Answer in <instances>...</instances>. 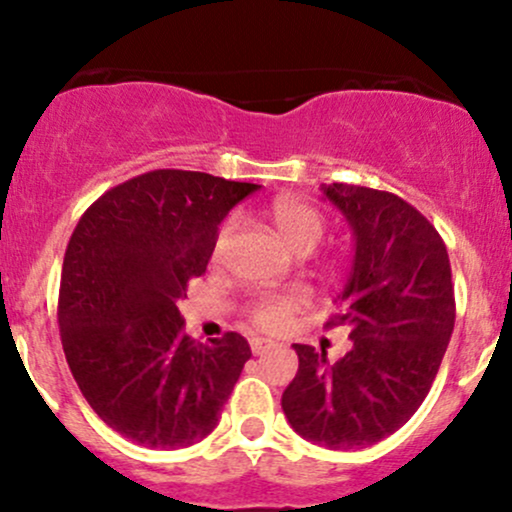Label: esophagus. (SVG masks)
<instances>
[{
  "instance_id": "1",
  "label": "esophagus",
  "mask_w": 512,
  "mask_h": 512,
  "mask_svg": "<svg viewBox=\"0 0 512 512\" xmlns=\"http://www.w3.org/2000/svg\"><path fill=\"white\" fill-rule=\"evenodd\" d=\"M274 346H276V344L272 342V339H260V337L250 339V349H252V354H255V356L267 354V351H272Z\"/></svg>"
}]
</instances>
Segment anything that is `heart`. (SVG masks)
I'll use <instances>...</instances> for the list:
<instances>
[{"instance_id": "b5f03b06", "label": "heart", "mask_w": 512, "mask_h": 512, "mask_svg": "<svg viewBox=\"0 0 512 512\" xmlns=\"http://www.w3.org/2000/svg\"><path fill=\"white\" fill-rule=\"evenodd\" d=\"M269 219H272L281 240L291 250H296L298 255L313 252L322 243V238H325V219H322V214L315 207H310L308 202H301V199H276L272 207H269ZM233 231H236V219H228L221 226L219 238H216V255L226 248ZM303 305V293H274V296H262L255 303H250L248 317L257 330L276 332Z\"/></svg>"}]
</instances>
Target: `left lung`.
I'll return each mask as SVG.
<instances>
[{"mask_svg":"<svg viewBox=\"0 0 512 512\" xmlns=\"http://www.w3.org/2000/svg\"><path fill=\"white\" fill-rule=\"evenodd\" d=\"M354 233V260L339 313L351 349L337 363L293 344L298 373L281 409L298 436L330 450L368 448L421 407L455 327V291L443 238L392 192L322 187Z\"/></svg>","mask_w":512,"mask_h":512,"instance_id":"left-lung-1","label":"left lung"}]
</instances>
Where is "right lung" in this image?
I'll list each match as a JSON object with an SVG mask.
<instances>
[{"label": "right lung", "instance_id": "1", "mask_svg": "<svg viewBox=\"0 0 512 512\" xmlns=\"http://www.w3.org/2000/svg\"><path fill=\"white\" fill-rule=\"evenodd\" d=\"M257 187L151 170L76 223L57 303L64 356L91 409L132 443L187 448L219 424L250 344L238 332L197 344L178 301L207 272L219 223Z\"/></svg>", "mask_w": 512, "mask_h": 512}]
</instances>
